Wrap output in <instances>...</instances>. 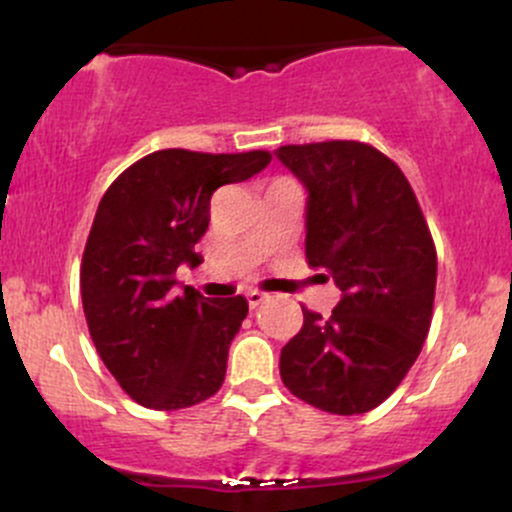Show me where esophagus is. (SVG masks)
Segmentation results:
<instances>
[{
	"label": "esophagus",
	"mask_w": 512,
	"mask_h": 512,
	"mask_svg": "<svg viewBox=\"0 0 512 512\" xmlns=\"http://www.w3.org/2000/svg\"><path fill=\"white\" fill-rule=\"evenodd\" d=\"M245 298H248L250 308L255 310L257 305H262L264 301H267V293H262V291H248V296H245Z\"/></svg>",
	"instance_id": "1"
}]
</instances>
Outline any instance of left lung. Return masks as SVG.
<instances>
[{
    "instance_id": "left-lung-1",
    "label": "left lung",
    "mask_w": 512,
    "mask_h": 512,
    "mask_svg": "<svg viewBox=\"0 0 512 512\" xmlns=\"http://www.w3.org/2000/svg\"><path fill=\"white\" fill-rule=\"evenodd\" d=\"M276 156L308 190V264L342 289L330 317L301 305L281 380L315 409L366 414L397 390L426 342L436 245L409 180L375 146L332 139L279 146Z\"/></svg>"
}]
</instances>
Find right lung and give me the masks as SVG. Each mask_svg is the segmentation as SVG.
Listing matches in <instances>:
<instances>
[{"mask_svg": "<svg viewBox=\"0 0 512 512\" xmlns=\"http://www.w3.org/2000/svg\"><path fill=\"white\" fill-rule=\"evenodd\" d=\"M269 161L262 149L154 151L122 170L98 204L79 274L86 325L105 368L142 407H195L223 385L248 301H209L190 286L175 293V272L199 264L211 195Z\"/></svg>", "mask_w": 512, "mask_h": 512, "instance_id": "add662e5", "label": "right lung"}]
</instances>
